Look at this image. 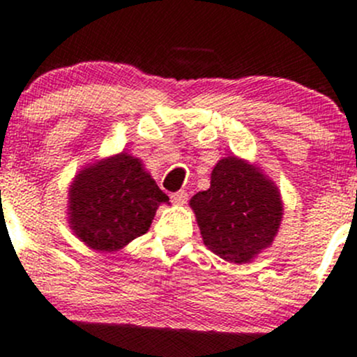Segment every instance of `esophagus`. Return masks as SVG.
Returning <instances> with one entry per match:
<instances>
[{
	"label": "esophagus",
	"mask_w": 357,
	"mask_h": 357,
	"mask_svg": "<svg viewBox=\"0 0 357 357\" xmlns=\"http://www.w3.org/2000/svg\"><path fill=\"white\" fill-rule=\"evenodd\" d=\"M187 199H189V194H187L185 190H178V192L172 194V201H174L175 204L183 206L187 202Z\"/></svg>",
	"instance_id": "esophagus-1"
}]
</instances>
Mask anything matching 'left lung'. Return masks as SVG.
Listing matches in <instances>:
<instances>
[{
  "label": "left lung",
  "instance_id": "obj_1",
  "mask_svg": "<svg viewBox=\"0 0 357 357\" xmlns=\"http://www.w3.org/2000/svg\"><path fill=\"white\" fill-rule=\"evenodd\" d=\"M202 241L211 252L235 264H247L272 245L282 218L278 185L236 156L220 160L211 187L190 199Z\"/></svg>",
  "mask_w": 357,
  "mask_h": 357
}]
</instances>
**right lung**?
<instances>
[{"label":"right lung","mask_w":357,"mask_h":357,"mask_svg":"<svg viewBox=\"0 0 357 357\" xmlns=\"http://www.w3.org/2000/svg\"><path fill=\"white\" fill-rule=\"evenodd\" d=\"M168 195L139 158L119 153L83 168L70 187L68 214L76 236L98 252H116L144 235Z\"/></svg>","instance_id":"add662e5"}]
</instances>
